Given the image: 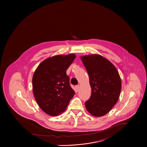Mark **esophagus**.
<instances>
[{
    "mask_svg": "<svg viewBox=\"0 0 147 147\" xmlns=\"http://www.w3.org/2000/svg\"><path fill=\"white\" fill-rule=\"evenodd\" d=\"M75 88L76 89L77 91H78L79 90V88H80V85H76L75 86Z\"/></svg>",
    "mask_w": 147,
    "mask_h": 147,
    "instance_id": "34e87169",
    "label": "esophagus"
}]
</instances>
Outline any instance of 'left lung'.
I'll return each instance as SVG.
<instances>
[{"instance_id":"obj_1","label":"left lung","mask_w":147,"mask_h":147,"mask_svg":"<svg viewBox=\"0 0 147 147\" xmlns=\"http://www.w3.org/2000/svg\"><path fill=\"white\" fill-rule=\"evenodd\" d=\"M80 58L88 74L92 89L85 107L94 117L104 116L118 100L122 87L119 74L115 67L100 55H89Z\"/></svg>"}]
</instances>
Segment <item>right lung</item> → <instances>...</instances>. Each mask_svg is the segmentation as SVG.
<instances>
[{"label": "right lung", "mask_w": 147, "mask_h": 147, "mask_svg": "<svg viewBox=\"0 0 147 147\" xmlns=\"http://www.w3.org/2000/svg\"><path fill=\"white\" fill-rule=\"evenodd\" d=\"M76 58L74 54L58 55L40 64L32 79L35 99L42 110L51 116L64 112L75 92L66 71Z\"/></svg>", "instance_id": "add662e5"}]
</instances>
